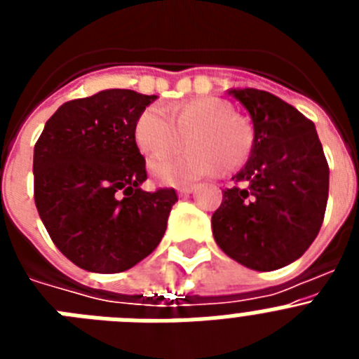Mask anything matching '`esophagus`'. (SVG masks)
<instances>
[{
    "mask_svg": "<svg viewBox=\"0 0 359 359\" xmlns=\"http://www.w3.org/2000/svg\"><path fill=\"white\" fill-rule=\"evenodd\" d=\"M196 190V187L194 185H183V187H177V194L180 196H189V194H192V192H194Z\"/></svg>",
    "mask_w": 359,
    "mask_h": 359,
    "instance_id": "obj_1",
    "label": "esophagus"
}]
</instances>
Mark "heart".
Masks as SVG:
<instances>
[{
	"label": "heart",
	"mask_w": 359,
	"mask_h": 359,
	"mask_svg": "<svg viewBox=\"0 0 359 359\" xmlns=\"http://www.w3.org/2000/svg\"><path fill=\"white\" fill-rule=\"evenodd\" d=\"M185 151L154 158L149 172L161 185H185L221 169L236 170L246 163L253 145L250 123L236 116L233 107L217 97L192 98L170 106L165 113L147 106L135 122V142L145 156H158L180 145Z\"/></svg>",
	"instance_id": "heart-1"
}]
</instances>
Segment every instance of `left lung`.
I'll return each mask as SVG.
<instances>
[{
  "instance_id": "1",
  "label": "left lung",
  "mask_w": 359,
  "mask_h": 359,
  "mask_svg": "<svg viewBox=\"0 0 359 359\" xmlns=\"http://www.w3.org/2000/svg\"><path fill=\"white\" fill-rule=\"evenodd\" d=\"M252 116L253 145L237 185L212 215L228 257L257 271L300 259L318 236L329 196V165L315 123L268 91L228 90Z\"/></svg>"
}]
</instances>
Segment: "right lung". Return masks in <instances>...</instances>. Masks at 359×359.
Wrapping results in <instances>:
<instances>
[{"mask_svg":"<svg viewBox=\"0 0 359 359\" xmlns=\"http://www.w3.org/2000/svg\"><path fill=\"white\" fill-rule=\"evenodd\" d=\"M156 95L104 90L62 104L34 147V199L53 244L93 273H120L154 252L176 190H142L135 122Z\"/></svg>","mask_w":359,"mask_h":359,"instance_id":"1","label":"right lung"}]
</instances>
